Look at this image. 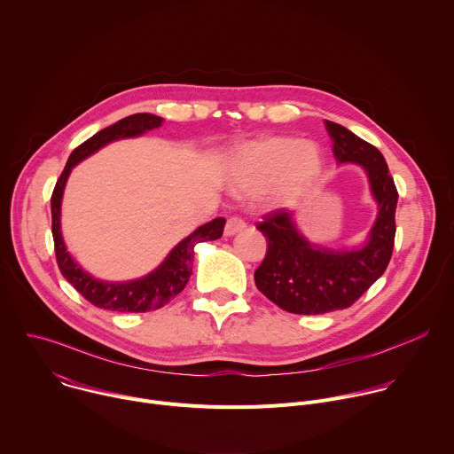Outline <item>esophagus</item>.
Instances as JSON below:
<instances>
[{"mask_svg": "<svg viewBox=\"0 0 454 454\" xmlns=\"http://www.w3.org/2000/svg\"><path fill=\"white\" fill-rule=\"evenodd\" d=\"M244 228H246V221H244V219H240V217H230V219L226 221V226H224V235L231 237V235H235L237 231H240V230H244Z\"/></svg>", "mask_w": 454, "mask_h": 454, "instance_id": "1", "label": "esophagus"}]
</instances>
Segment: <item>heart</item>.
<instances>
[{
    "instance_id": "obj_1",
    "label": "heart",
    "mask_w": 454,
    "mask_h": 454,
    "mask_svg": "<svg viewBox=\"0 0 454 454\" xmlns=\"http://www.w3.org/2000/svg\"><path fill=\"white\" fill-rule=\"evenodd\" d=\"M321 153L312 142L293 137H268L246 144L230 165L231 186L242 196L268 190L275 205H284L316 181L321 172Z\"/></svg>"
}]
</instances>
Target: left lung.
<instances>
[{"label":"left lung","mask_w":454,"mask_h":454,"mask_svg":"<svg viewBox=\"0 0 454 454\" xmlns=\"http://www.w3.org/2000/svg\"><path fill=\"white\" fill-rule=\"evenodd\" d=\"M338 163L364 168L377 219L363 247L336 251L310 244L296 228L294 214L280 208L256 224L268 240L254 284L266 298L293 314H325L350 307L386 271L395 240L399 192L384 156L347 127L325 120Z\"/></svg>","instance_id":"1"}]
</instances>
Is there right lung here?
Segmentation results:
<instances>
[{
  "label": "right lung",
  "mask_w": 454,
  "mask_h": 454,
  "mask_svg": "<svg viewBox=\"0 0 454 454\" xmlns=\"http://www.w3.org/2000/svg\"><path fill=\"white\" fill-rule=\"evenodd\" d=\"M161 123H163V118L156 114L137 113L102 129V131H98L90 140L81 144L70 154L67 167H64L60 177L55 183V188L51 193V235L55 244L57 266L62 277L67 278L95 307L118 310V312H147V310L161 309L174 296H177L188 284V278L192 275V264H193V247H196V244L207 242V240H217L223 235L226 219L217 217L200 226L186 239H183L168 253V256L161 262V266H158L153 273L138 280L118 282V284L93 278L74 261L72 254L67 251V246H64V240L60 235V201H62L64 186H67L72 168L82 160H86L88 156H91L93 153H97L100 147L114 140L140 137L151 131V129L160 127Z\"/></svg>",
  "instance_id": "obj_1"
}]
</instances>
